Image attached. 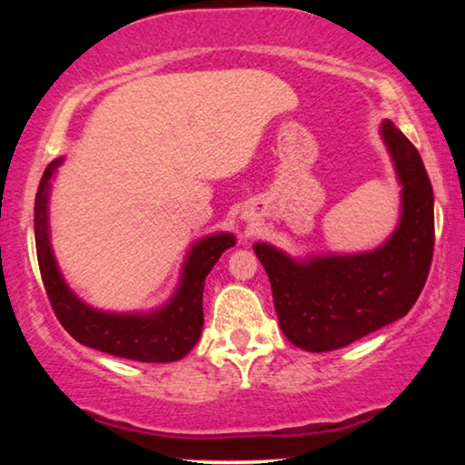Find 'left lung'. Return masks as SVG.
<instances>
[{"instance_id":"left-lung-1","label":"left lung","mask_w":465,"mask_h":465,"mask_svg":"<svg viewBox=\"0 0 465 465\" xmlns=\"http://www.w3.org/2000/svg\"><path fill=\"white\" fill-rule=\"evenodd\" d=\"M381 137L402 186L400 224L364 253L294 260L269 243L253 252L269 275L279 326L304 351H332L400 320L412 309L434 253V193L415 145L383 120Z\"/></svg>"}]
</instances>
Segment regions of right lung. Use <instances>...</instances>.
<instances>
[{"label":"right lung","instance_id":"1","mask_svg":"<svg viewBox=\"0 0 465 465\" xmlns=\"http://www.w3.org/2000/svg\"><path fill=\"white\" fill-rule=\"evenodd\" d=\"M63 156L46 167L35 194V250L42 282L56 320L82 345L135 361L182 360L203 330V288L218 258L234 245L231 232L209 234L190 247L180 285L164 307L152 313H105L82 302L56 266L48 232L50 180Z\"/></svg>","mask_w":465,"mask_h":465}]
</instances>
